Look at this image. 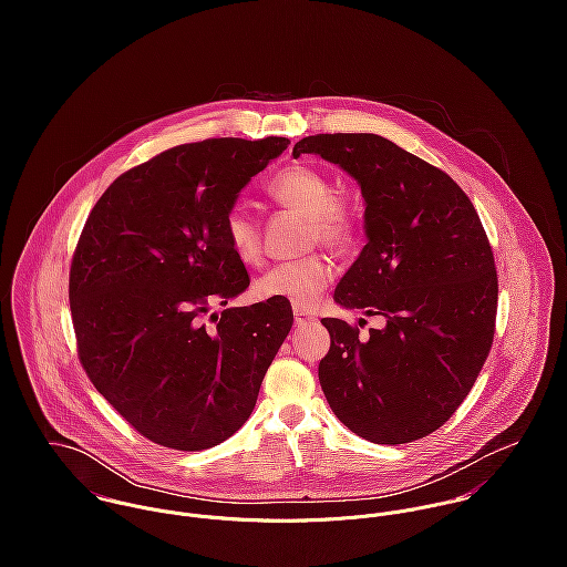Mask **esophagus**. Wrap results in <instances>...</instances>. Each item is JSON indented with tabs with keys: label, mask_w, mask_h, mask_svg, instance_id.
Segmentation results:
<instances>
[{
	"label": "esophagus",
	"mask_w": 567,
	"mask_h": 567,
	"mask_svg": "<svg viewBox=\"0 0 567 567\" xmlns=\"http://www.w3.org/2000/svg\"><path fill=\"white\" fill-rule=\"evenodd\" d=\"M315 315L306 312V310H295V324L297 327H306V324L315 323Z\"/></svg>",
	"instance_id": "obj_1"
}]
</instances>
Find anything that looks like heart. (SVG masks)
I'll return each mask as SVG.
<instances>
[{
    "label": "heart",
    "mask_w": 567,
    "mask_h": 567,
    "mask_svg": "<svg viewBox=\"0 0 567 567\" xmlns=\"http://www.w3.org/2000/svg\"><path fill=\"white\" fill-rule=\"evenodd\" d=\"M266 192L279 205L308 216V240L333 250H344L358 238V220L351 207L336 198L331 178L317 167L295 163L275 174ZM225 238L238 259L252 264L261 257V236L252 214L244 205H234L225 216ZM333 279V266L324 255H310L295 261L270 266L257 281L255 292L261 299L286 301L297 310H310L319 303L324 288Z\"/></svg>",
    "instance_id": "heart-1"
}]
</instances>
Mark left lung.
<instances>
[{
	"mask_svg": "<svg viewBox=\"0 0 567 567\" xmlns=\"http://www.w3.org/2000/svg\"><path fill=\"white\" fill-rule=\"evenodd\" d=\"M306 153L338 163L367 203L369 243L333 299L386 321L360 336L323 319L327 404L371 443L423 439L465 402L493 344L497 272L478 212L452 176L380 135H312L292 148Z\"/></svg>",
	"mask_w": 567,
	"mask_h": 567,
	"instance_id": "left-lung-1",
	"label": "left lung"
}]
</instances>
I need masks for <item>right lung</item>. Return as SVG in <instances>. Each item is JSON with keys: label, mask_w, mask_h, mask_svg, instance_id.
<instances>
[{"label": "right lung", "mask_w": 567, "mask_h": 567, "mask_svg": "<svg viewBox=\"0 0 567 567\" xmlns=\"http://www.w3.org/2000/svg\"><path fill=\"white\" fill-rule=\"evenodd\" d=\"M286 137L183 144L117 176L93 205L70 270L79 358L142 436L200 452L238 432L292 327L286 301L227 308L250 284L225 238L244 185Z\"/></svg>", "instance_id": "obj_1"}]
</instances>
